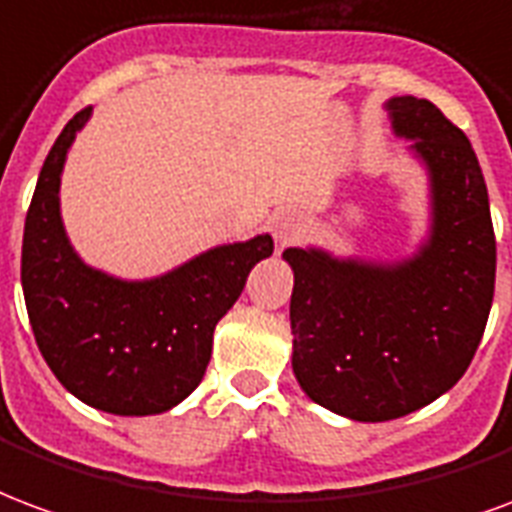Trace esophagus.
<instances>
[{
  "label": "esophagus",
  "mask_w": 512,
  "mask_h": 512,
  "mask_svg": "<svg viewBox=\"0 0 512 512\" xmlns=\"http://www.w3.org/2000/svg\"><path fill=\"white\" fill-rule=\"evenodd\" d=\"M270 229L278 245H289V242L300 240L302 234L308 231V218H305L300 210L283 207V210H278L272 215Z\"/></svg>",
  "instance_id": "esophagus-1"
}]
</instances>
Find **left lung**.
<instances>
[{
	"mask_svg": "<svg viewBox=\"0 0 512 512\" xmlns=\"http://www.w3.org/2000/svg\"><path fill=\"white\" fill-rule=\"evenodd\" d=\"M428 185L425 231L398 259L286 248L292 368L313 404L384 423L445 395L472 363L494 300L496 242L469 138L431 103H384Z\"/></svg>",
	"mask_w": 512,
	"mask_h": 512,
	"instance_id": "1",
	"label": "left lung"
}]
</instances>
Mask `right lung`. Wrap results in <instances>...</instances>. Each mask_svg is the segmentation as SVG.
<instances>
[{"instance_id": "1", "label": "right lung", "mask_w": 512, "mask_h": 512, "mask_svg": "<svg viewBox=\"0 0 512 512\" xmlns=\"http://www.w3.org/2000/svg\"><path fill=\"white\" fill-rule=\"evenodd\" d=\"M92 108L48 152L24 223L21 286L32 333L67 393L119 417L163 414L207 371L215 324L229 313L270 234L226 242L152 278H119L78 256L62 220V171Z\"/></svg>"}]
</instances>
